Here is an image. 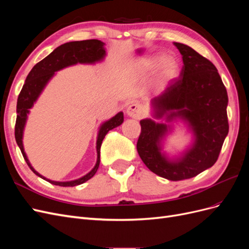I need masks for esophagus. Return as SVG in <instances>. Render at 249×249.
I'll list each match as a JSON object with an SVG mask.
<instances>
[{
    "instance_id": "obj_1",
    "label": "esophagus",
    "mask_w": 249,
    "mask_h": 249,
    "mask_svg": "<svg viewBox=\"0 0 249 249\" xmlns=\"http://www.w3.org/2000/svg\"><path fill=\"white\" fill-rule=\"evenodd\" d=\"M126 115L132 118L139 119L143 116V109L139 104H132L126 108Z\"/></svg>"
}]
</instances>
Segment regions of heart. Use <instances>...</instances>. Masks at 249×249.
<instances>
[{"label":"heart","mask_w":249,"mask_h":249,"mask_svg":"<svg viewBox=\"0 0 249 249\" xmlns=\"http://www.w3.org/2000/svg\"><path fill=\"white\" fill-rule=\"evenodd\" d=\"M178 70V61L173 57L156 56L140 61L135 67V73L139 79H145L157 71L158 78L162 81H167L177 76Z\"/></svg>","instance_id":"obj_1"}]
</instances>
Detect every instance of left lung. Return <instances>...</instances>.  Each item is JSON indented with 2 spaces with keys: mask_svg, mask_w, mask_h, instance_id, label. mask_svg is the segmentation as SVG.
<instances>
[{
  "mask_svg": "<svg viewBox=\"0 0 249 249\" xmlns=\"http://www.w3.org/2000/svg\"><path fill=\"white\" fill-rule=\"evenodd\" d=\"M183 58L178 79L150 101L155 119L140 120L137 150L146 167L169 180L196 177L212 167L229 133L228 92L215 65L184 43L173 42ZM178 120L193 133V143L177 158L162 152V142Z\"/></svg>",
  "mask_w": 249,
  "mask_h": 249,
  "instance_id": "left-lung-1",
  "label": "left lung"
}]
</instances>
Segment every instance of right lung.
Here are the masks:
<instances>
[{
	"label": "right lung",
	"instance_id": "1",
	"mask_svg": "<svg viewBox=\"0 0 249 249\" xmlns=\"http://www.w3.org/2000/svg\"><path fill=\"white\" fill-rule=\"evenodd\" d=\"M105 43L97 39H89L82 41H71L58 47L53 51L49 56L42 59L40 62L34 65L31 71L27 76L26 82L21 88V91L18 95V105H17V123H16V140L20 152L24 156V159L27 162L28 166L30 167L36 176L48 180L49 183L61 186V187H73L78 186L83 183L87 182L88 179L91 178L100 166V153L102 142L106 136V134L117 127L118 125L124 123V113L118 112L115 116H113L107 122L101 124L99 133H97L96 138V163L94 167L90 170L87 175L80 178L69 180V182H56L41 176L40 173L37 172L30 163L28 157L25 153L24 144H22V136H24L25 125L28 119V114L30 113V109L34 106V103L38 100L39 95L46 88L50 80L55 76V72L61 71L65 67L71 65H76L78 63L81 64H94L96 62H101L106 56V50L104 48Z\"/></svg>",
	"mask_w": 249,
	"mask_h": 249
}]
</instances>
